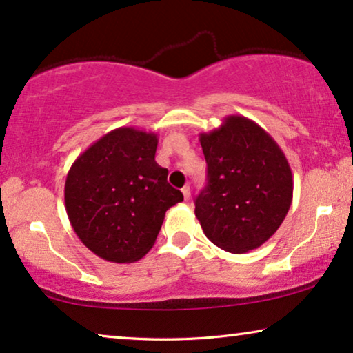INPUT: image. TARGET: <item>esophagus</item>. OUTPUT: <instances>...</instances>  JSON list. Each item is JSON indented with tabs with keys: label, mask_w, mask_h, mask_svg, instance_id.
<instances>
[{
	"label": "esophagus",
	"mask_w": 353,
	"mask_h": 353,
	"mask_svg": "<svg viewBox=\"0 0 353 353\" xmlns=\"http://www.w3.org/2000/svg\"><path fill=\"white\" fill-rule=\"evenodd\" d=\"M181 192H183V197H185V201H190V197H191L190 186H183L181 188Z\"/></svg>",
	"instance_id": "esophagus-1"
}]
</instances>
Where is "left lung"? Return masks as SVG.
<instances>
[{
  "mask_svg": "<svg viewBox=\"0 0 353 353\" xmlns=\"http://www.w3.org/2000/svg\"><path fill=\"white\" fill-rule=\"evenodd\" d=\"M207 186L194 214L216 248L233 254L257 249L276 233L292 202L294 180L278 143L243 115H228L201 133Z\"/></svg>",
  "mask_w": 353,
  "mask_h": 353,
  "instance_id": "left-lung-1",
  "label": "left lung"
}]
</instances>
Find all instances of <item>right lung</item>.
I'll list each match as a JSON object with an SVG mask.
<instances>
[{"label": "right lung", "mask_w": 353, "mask_h": 353, "mask_svg": "<svg viewBox=\"0 0 353 353\" xmlns=\"http://www.w3.org/2000/svg\"><path fill=\"white\" fill-rule=\"evenodd\" d=\"M156 133L120 127L72 163L64 199L70 225L98 257L132 263L156 243L165 212L183 201L156 162Z\"/></svg>", "instance_id": "right-lung-1"}]
</instances>
